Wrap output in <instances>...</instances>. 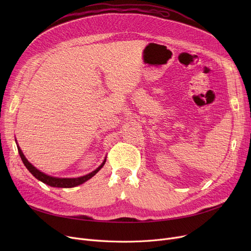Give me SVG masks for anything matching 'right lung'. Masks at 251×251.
I'll return each instance as SVG.
<instances>
[{"label":"right lung","instance_id":"right-lung-1","mask_svg":"<svg viewBox=\"0 0 251 251\" xmlns=\"http://www.w3.org/2000/svg\"><path fill=\"white\" fill-rule=\"evenodd\" d=\"M17 149H18V152L20 154V157L21 160L24 164V166L27 168V170L29 171V172L39 181H42L43 183L47 184V185H50L51 187H59V188H71V187H75V186H78L80 185V184L84 183L85 181L89 180L91 177H94L99 171L103 167L104 163H105V159L103 160L102 164L97 168L95 171H92L91 173L85 175V176H81V177H78V178H58V177H52V176H49L43 172H41V171L37 170L33 165H31L27 159H26L25 155L23 154L22 151L20 150L19 146L17 144Z\"/></svg>","mask_w":251,"mask_h":251}]
</instances>
